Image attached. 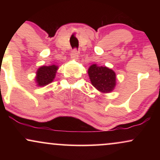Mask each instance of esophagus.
I'll return each mask as SVG.
<instances>
[{"label":"esophagus","mask_w":160,"mask_h":160,"mask_svg":"<svg viewBox=\"0 0 160 160\" xmlns=\"http://www.w3.org/2000/svg\"><path fill=\"white\" fill-rule=\"evenodd\" d=\"M71 58H73V59L78 60L79 57V52L77 50V49H74V50L72 51V52H71Z\"/></svg>","instance_id":"esophagus-1"}]
</instances>
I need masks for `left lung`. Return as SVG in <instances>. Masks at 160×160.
Returning <instances> with one entry per match:
<instances>
[{"label": "left lung", "instance_id": "1", "mask_svg": "<svg viewBox=\"0 0 160 160\" xmlns=\"http://www.w3.org/2000/svg\"><path fill=\"white\" fill-rule=\"evenodd\" d=\"M90 82L97 90L102 93L111 92L117 84L116 73L106 66L93 64L88 69Z\"/></svg>", "mask_w": 160, "mask_h": 160}]
</instances>
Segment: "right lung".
Listing matches in <instances>:
<instances>
[{"label": "right lung", "mask_w": 160, "mask_h": 160, "mask_svg": "<svg viewBox=\"0 0 160 160\" xmlns=\"http://www.w3.org/2000/svg\"><path fill=\"white\" fill-rule=\"evenodd\" d=\"M58 66L52 65L49 66H41L36 72L35 82L37 86L43 87L51 83L54 80Z\"/></svg>", "instance_id": "add662e5"}]
</instances>
